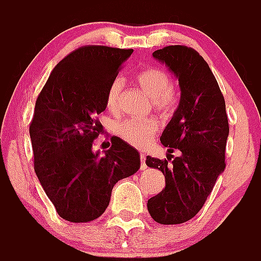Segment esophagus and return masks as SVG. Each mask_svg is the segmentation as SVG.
<instances>
[{
    "instance_id": "esophagus-1",
    "label": "esophagus",
    "mask_w": 261,
    "mask_h": 261,
    "mask_svg": "<svg viewBox=\"0 0 261 261\" xmlns=\"http://www.w3.org/2000/svg\"><path fill=\"white\" fill-rule=\"evenodd\" d=\"M140 158H141V168L145 170L146 168V165H145V161H146V155L144 153H140Z\"/></svg>"
}]
</instances>
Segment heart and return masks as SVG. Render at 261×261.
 <instances>
[{
    "label": "heart",
    "instance_id": "heart-1",
    "mask_svg": "<svg viewBox=\"0 0 261 261\" xmlns=\"http://www.w3.org/2000/svg\"><path fill=\"white\" fill-rule=\"evenodd\" d=\"M137 82L142 89L151 96L156 108L165 114L174 110L176 105V96L174 93V82L171 75L161 68L150 66L138 71ZM123 82L120 78H115L110 84L106 93V106L111 112L119 111V98ZM158 121L154 119L137 120L124 119L116 124V133L123 141L136 147H142L150 141V138L158 132Z\"/></svg>",
    "mask_w": 261,
    "mask_h": 261
}]
</instances>
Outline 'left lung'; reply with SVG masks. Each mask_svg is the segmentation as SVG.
Masks as SVG:
<instances>
[{"mask_svg":"<svg viewBox=\"0 0 261 261\" xmlns=\"http://www.w3.org/2000/svg\"><path fill=\"white\" fill-rule=\"evenodd\" d=\"M176 75L180 102L161 136L167 158L146 156L149 167L163 172L166 187L149 199L147 211L161 225L190 221L201 211L213 191L217 177L225 170L229 120L225 98L208 62L186 45H168L153 52Z\"/></svg>","mask_w":261,"mask_h":261,"instance_id":"1","label":"left lung"}]
</instances>
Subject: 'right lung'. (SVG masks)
<instances>
[{
  "label": "right lung",
  "instance_id": "obj_1",
  "mask_svg": "<svg viewBox=\"0 0 261 261\" xmlns=\"http://www.w3.org/2000/svg\"><path fill=\"white\" fill-rule=\"evenodd\" d=\"M132 52L80 47L55 66L36 99L30 123L34 168L59 216L69 222L102 216L115 184L141 165L138 151L119 137L111 138L105 155L93 151L107 89Z\"/></svg>",
  "mask_w": 261,
  "mask_h": 261
}]
</instances>
